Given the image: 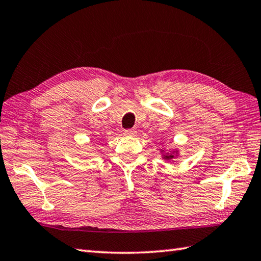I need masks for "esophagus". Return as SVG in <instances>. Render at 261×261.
Returning a JSON list of instances; mask_svg holds the SVG:
<instances>
[{
	"label": "esophagus",
	"instance_id": "1",
	"mask_svg": "<svg viewBox=\"0 0 261 261\" xmlns=\"http://www.w3.org/2000/svg\"><path fill=\"white\" fill-rule=\"evenodd\" d=\"M136 134H137L136 129H126V130H124V135H125V136L134 137V136H136Z\"/></svg>",
	"mask_w": 261,
	"mask_h": 261
}]
</instances>
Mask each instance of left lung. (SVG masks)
Returning <instances> with one entry per match:
<instances>
[{
  "instance_id": "left-lung-1",
  "label": "left lung",
  "mask_w": 261,
  "mask_h": 261,
  "mask_svg": "<svg viewBox=\"0 0 261 261\" xmlns=\"http://www.w3.org/2000/svg\"><path fill=\"white\" fill-rule=\"evenodd\" d=\"M177 153V151H176ZM174 158V154H167V155H164V159L165 160H172Z\"/></svg>"
}]
</instances>
